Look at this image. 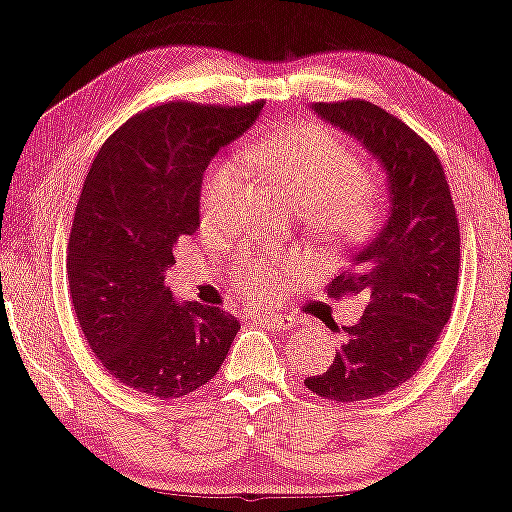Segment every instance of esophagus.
Returning a JSON list of instances; mask_svg holds the SVG:
<instances>
[{"mask_svg": "<svg viewBox=\"0 0 512 512\" xmlns=\"http://www.w3.org/2000/svg\"><path fill=\"white\" fill-rule=\"evenodd\" d=\"M256 321H261L265 325H270V328H277V330H293L300 325V318H295L291 314H258Z\"/></svg>", "mask_w": 512, "mask_h": 512, "instance_id": "esophagus-1", "label": "esophagus"}]
</instances>
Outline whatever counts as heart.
<instances>
[{"label":"heart","mask_w":512,"mask_h":512,"mask_svg":"<svg viewBox=\"0 0 512 512\" xmlns=\"http://www.w3.org/2000/svg\"><path fill=\"white\" fill-rule=\"evenodd\" d=\"M295 203L316 238L355 242L379 224L385 210L383 182L362 168L358 154L335 131L316 122L288 124L265 133L247 150ZM242 170L231 161H214L201 184V221L205 228L226 219ZM291 261L272 254H242L233 261V279L254 305L277 298Z\"/></svg>","instance_id":"b5f03b06"}]
</instances>
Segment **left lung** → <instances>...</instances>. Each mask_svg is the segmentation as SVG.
Here are the masks:
<instances>
[{"label": "left lung", "mask_w": 512, "mask_h": 512, "mask_svg": "<svg viewBox=\"0 0 512 512\" xmlns=\"http://www.w3.org/2000/svg\"><path fill=\"white\" fill-rule=\"evenodd\" d=\"M311 108L358 138L390 177L388 221L325 286L330 298L362 295L365 314L344 328L330 318L342 348L328 372L305 379L318 397L360 402L409 381L450 321L462 261L459 221L439 157L399 117L362 99Z\"/></svg>", "instance_id": "1"}]
</instances>
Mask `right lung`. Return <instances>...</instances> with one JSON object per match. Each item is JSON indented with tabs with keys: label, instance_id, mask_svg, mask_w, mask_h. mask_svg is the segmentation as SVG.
Here are the masks:
<instances>
[{
	"label": "right lung",
	"instance_id": "right-lung-1",
	"mask_svg": "<svg viewBox=\"0 0 512 512\" xmlns=\"http://www.w3.org/2000/svg\"><path fill=\"white\" fill-rule=\"evenodd\" d=\"M263 101H168L140 110L96 154L80 191L66 272L80 330L129 388L175 399L214 379L240 321L164 284L173 249L198 228L203 170L247 131Z\"/></svg>",
	"mask_w": 512,
	"mask_h": 512
}]
</instances>
